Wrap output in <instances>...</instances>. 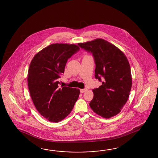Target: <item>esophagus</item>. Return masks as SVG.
Instances as JSON below:
<instances>
[{
	"label": "esophagus",
	"instance_id": "1",
	"mask_svg": "<svg viewBox=\"0 0 158 158\" xmlns=\"http://www.w3.org/2000/svg\"><path fill=\"white\" fill-rule=\"evenodd\" d=\"M87 90V89H86V88H85V89H80L81 93H84L86 92Z\"/></svg>",
	"mask_w": 158,
	"mask_h": 158
}]
</instances>
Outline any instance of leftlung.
<instances>
[{
  "label": "left lung",
  "mask_w": 158,
  "mask_h": 158,
  "mask_svg": "<svg viewBox=\"0 0 158 158\" xmlns=\"http://www.w3.org/2000/svg\"><path fill=\"white\" fill-rule=\"evenodd\" d=\"M78 45L91 52L96 65L95 77L103 80L101 86L93 90L91 108L103 118H112L120 112L131 90V71L127 57L113 44L101 38Z\"/></svg>",
  "instance_id": "1"
}]
</instances>
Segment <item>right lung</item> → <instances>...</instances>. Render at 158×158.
<instances>
[{
    "label": "right lung",
    "mask_w": 158,
    "mask_h": 158,
    "mask_svg": "<svg viewBox=\"0 0 158 158\" xmlns=\"http://www.w3.org/2000/svg\"><path fill=\"white\" fill-rule=\"evenodd\" d=\"M80 50L73 44H52L38 52L31 61L27 85L37 111L47 120L58 123L71 113L78 98V89L62 86L59 78L68 59Z\"/></svg>",
    "instance_id": "1"
}]
</instances>
